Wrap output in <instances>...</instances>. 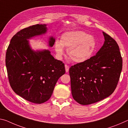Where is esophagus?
<instances>
[{
  "label": "esophagus",
  "instance_id": "1",
  "mask_svg": "<svg viewBox=\"0 0 128 128\" xmlns=\"http://www.w3.org/2000/svg\"><path fill=\"white\" fill-rule=\"evenodd\" d=\"M65 68H66V72H69V69H70V67L68 65H65Z\"/></svg>",
  "mask_w": 128,
  "mask_h": 128
}]
</instances>
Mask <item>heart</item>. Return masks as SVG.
I'll list each match as a JSON object with an SVG mask.
<instances>
[{
  "instance_id": "1",
  "label": "heart",
  "mask_w": 128,
  "mask_h": 128,
  "mask_svg": "<svg viewBox=\"0 0 128 128\" xmlns=\"http://www.w3.org/2000/svg\"><path fill=\"white\" fill-rule=\"evenodd\" d=\"M96 47L94 38L81 31L66 32L62 35L60 42L56 41L54 43V50L58 56L63 55L64 48H66L69 58L76 63L90 59Z\"/></svg>"
}]
</instances>
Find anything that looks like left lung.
<instances>
[{
  "mask_svg": "<svg viewBox=\"0 0 128 128\" xmlns=\"http://www.w3.org/2000/svg\"><path fill=\"white\" fill-rule=\"evenodd\" d=\"M105 42L96 55L70 68L72 94L81 105L103 100L114 92L122 68L117 42L103 32Z\"/></svg>",
  "mask_w": 128,
  "mask_h": 128,
  "instance_id": "obj_1",
  "label": "left lung"
}]
</instances>
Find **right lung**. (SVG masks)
Segmentation results:
<instances>
[{"instance_id": "add662e5", "label": "right lung", "mask_w": 128, "mask_h": 128, "mask_svg": "<svg viewBox=\"0 0 128 128\" xmlns=\"http://www.w3.org/2000/svg\"><path fill=\"white\" fill-rule=\"evenodd\" d=\"M46 24H36L17 32L10 41L6 52V65L12 90L25 100L42 104L51 97L54 86L66 73L64 64L56 60L49 50L31 49L28 39L45 34ZM49 46L55 39L49 38Z\"/></svg>"}]
</instances>
